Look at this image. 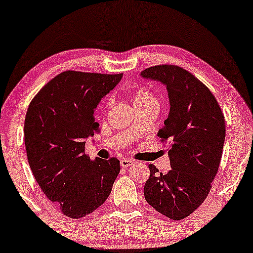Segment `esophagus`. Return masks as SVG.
Listing matches in <instances>:
<instances>
[{"label": "esophagus", "instance_id": "1", "mask_svg": "<svg viewBox=\"0 0 253 253\" xmlns=\"http://www.w3.org/2000/svg\"><path fill=\"white\" fill-rule=\"evenodd\" d=\"M134 163V161H132V159H128V158H124L120 161V165L123 168H128L130 165H133Z\"/></svg>", "mask_w": 253, "mask_h": 253}]
</instances>
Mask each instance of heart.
I'll use <instances>...</instances> for the list:
<instances>
[{
	"mask_svg": "<svg viewBox=\"0 0 253 253\" xmlns=\"http://www.w3.org/2000/svg\"><path fill=\"white\" fill-rule=\"evenodd\" d=\"M150 102H157L155 95L152 94V92L149 91V90L146 89H141V90H138V91H135L134 94H133V103H134V107L135 106H139V104H145V103H150ZM110 104V102L106 103V107H108Z\"/></svg>",
	"mask_w": 253,
	"mask_h": 253,
	"instance_id": "b5f03b06",
	"label": "heart"
}]
</instances>
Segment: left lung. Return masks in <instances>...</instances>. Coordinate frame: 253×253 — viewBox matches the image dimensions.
Returning a JSON list of instances; mask_svg holds the SVG:
<instances>
[{"instance_id": "left-lung-1", "label": "left lung", "mask_w": 253, "mask_h": 253, "mask_svg": "<svg viewBox=\"0 0 253 253\" xmlns=\"http://www.w3.org/2000/svg\"><path fill=\"white\" fill-rule=\"evenodd\" d=\"M141 77L163 83L170 101L169 117L158 136L170 144L171 169L162 173L150 164L144 195L157 211L182 220L210 194L222 156L225 117L211 90L179 66H151Z\"/></svg>"}]
</instances>
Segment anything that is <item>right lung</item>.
Masks as SVG:
<instances>
[{
    "mask_svg": "<svg viewBox=\"0 0 253 253\" xmlns=\"http://www.w3.org/2000/svg\"><path fill=\"white\" fill-rule=\"evenodd\" d=\"M123 74L64 71L40 89L25 119V146L34 178L64 215L80 219L103 205L120 172L117 158L85 155L100 130L94 112Z\"/></svg>",
    "mask_w": 253,
    "mask_h": 253,
    "instance_id": "1",
    "label": "right lung"
}]
</instances>
